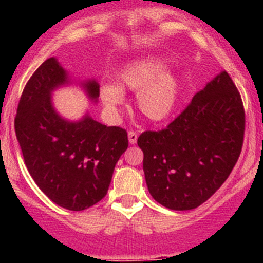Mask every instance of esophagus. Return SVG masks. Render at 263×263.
I'll return each instance as SVG.
<instances>
[{
  "label": "esophagus",
  "instance_id": "1",
  "mask_svg": "<svg viewBox=\"0 0 263 263\" xmlns=\"http://www.w3.org/2000/svg\"><path fill=\"white\" fill-rule=\"evenodd\" d=\"M127 138H129V142L132 143V145H136L138 136H137L136 132H129V133H127Z\"/></svg>",
  "mask_w": 263,
  "mask_h": 263
}]
</instances>
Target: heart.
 Returning <instances> with one entry per match:
<instances>
[{
	"mask_svg": "<svg viewBox=\"0 0 263 263\" xmlns=\"http://www.w3.org/2000/svg\"><path fill=\"white\" fill-rule=\"evenodd\" d=\"M164 58L148 55L125 64L118 73V84L104 83L99 88L103 105L111 115L126 101L125 90L137 92V108L147 120L163 122L178 106L183 79L179 72L168 69Z\"/></svg>",
	"mask_w": 263,
	"mask_h": 263,
	"instance_id": "b5f03b06",
	"label": "heart"
}]
</instances>
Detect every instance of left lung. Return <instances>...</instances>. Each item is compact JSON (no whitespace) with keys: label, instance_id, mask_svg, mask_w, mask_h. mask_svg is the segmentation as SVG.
I'll return each mask as SVG.
<instances>
[{"label":"left lung","instance_id":"left-lung-1","mask_svg":"<svg viewBox=\"0 0 263 263\" xmlns=\"http://www.w3.org/2000/svg\"><path fill=\"white\" fill-rule=\"evenodd\" d=\"M245 111L231 76L216 75L160 132L138 137L148 192L168 210H195L221 187L242 148Z\"/></svg>","mask_w":263,"mask_h":263}]
</instances>
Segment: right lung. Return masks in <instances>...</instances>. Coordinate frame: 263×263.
I'll return each instance as SVG.
<instances>
[{
  "label": "right lung",
  "instance_id": "right-lung-1",
  "mask_svg": "<svg viewBox=\"0 0 263 263\" xmlns=\"http://www.w3.org/2000/svg\"><path fill=\"white\" fill-rule=\"evenodd\" d=\"M72 84L97 103L96 79L72 80L57 58L45 60L23 89L14 125L25 164L42 192L66 210L84 211L108 192L127 133L100 124L88 111L80 120L63 117L52 93Z\"/></svg>",
  "mask_w": 263,
  "mask_h": 263
}]
</instances>
